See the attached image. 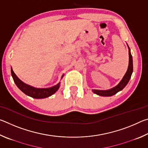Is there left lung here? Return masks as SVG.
Returning a JSON list of instances; mask_svg holds the SVG:
<instances>
[{
  "instance_id": "1",
  "label": "left lung",
  "mask_w": 148,
  "mask_h": 148,
  "mask_svg": "<svg viewBox=\"0 0 148 148\" xmlns=\"http://www.w3.org/2000/svg\"><path fill=\"white\" fill-rule=\"evenodd\" d=\"M128 49H129V66L128 69L126 73L124 75V76L123 77L122 79L120 81L119 83L116 86H115L113 88L108 89V90H97V89H92V91L94 93L99 95V96L102 97H110L112 95H114L116 94L117 92L121 91V90L124 88V87L127 86V84H128L130 79H131V75L132 72H133V64H132V55L131 53V49H130L128 45Z\"/></svg>"
}]
</instances>
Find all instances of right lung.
Listing matches in <instances>:
<instances>
[{"label": "right lung", "mask_w": 148, "mask_h": 148, "mask_svg": "<svg viewBox=\"0 0 148 148\" xmlns=\"http://www.w3.org/2000/svg\"><path fill=\"white\" fill-rule=\"evenodd\" d=\"M11 73L17 87L25 94L34 99H44L51 96L59 89L60 85H61V83L59 82L56 86L50 87V88H35L34 87L25 84L21 79H19L14 72L12 69H11ZM62 77H63V75L62 76L61 78H62Z\"/></svg>", "instance_id": "add662e5"}]
</instances>
